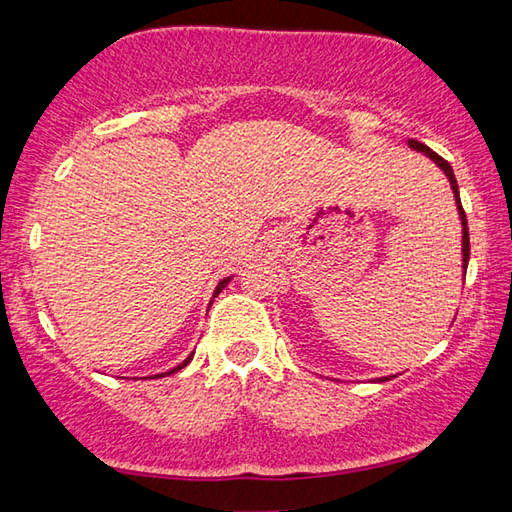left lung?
I'll return each mask as SVG.
<instances>
[{
	"instance_id": "obj_1",
	"label": "left lung",
	"mask_w": 512,
	"mask_h": 512,
	"mask_svg": "<svg viewBox=\"0 0 512 512\" xmlns=\"http://www.w3.org/2000/svg\"><path fill=\"white\" fill-rule=\"evenodd\" d=\"M409 146L411 149H415V151H420V153H424V155H429V158L438 164L440 169L445 171V176L449 178V185H452V189H454V198H456V207H458V216H461V225H463V273H467V262H470V232H467V219H465V210H463V205H461V196H458V185H456V178H454V171H452V167H449V162L447 160H443L440 158L438 153H433L429 146H424L422 142H418V140H409ZM463 282H465V277H463ZM391 377H381L379 381H388Z\"/></svg>"
}]
</instances>
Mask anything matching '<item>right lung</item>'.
Instances as JSON below:
<instances>
[{
    "label": "right lung",
    "mask_w": 512,
    "mask_h": 512,
    "mask_svg": "<svg viewBox=\"0 0 512 512\" xmlns=\"http://www.w3.org/2000/svg\"><path fill=\"white\" fill-rule=\"evenodd\" d=\"M228 282H230V277H225V280H221V282H219V284H216V291H214V298H216V296H219V293H221V291H223V287H225V284H228ZM192 357H194V354H189V357H187V359H185V361H183V363H180V366H176V368H173V370H169V372H164V375H171V372H178V370H183V368H185V366H187V363H189V361H192Z\"/></svg>",
    "instance_id": "add662e5"
}]
</instances>
